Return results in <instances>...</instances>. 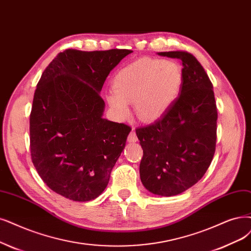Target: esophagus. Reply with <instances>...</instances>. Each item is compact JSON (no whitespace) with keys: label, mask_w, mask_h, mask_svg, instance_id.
<instances>
[{"label":"esophagus","mask_w":251,"mask_h":251,"mask_svg":"<svg viewBox=\"0 0 251 251\" xmlns=\"http://www.w3.org/2000/svg\"><path fill=\"white\" fill-rule=\"evenodd\" d=\"M136 141H137V136H136L135 130H134V129H132L131 132L129 133V135H128V142H130V143H135Z\"/></svg>","instance_id":"obj_1"}]
</instances>
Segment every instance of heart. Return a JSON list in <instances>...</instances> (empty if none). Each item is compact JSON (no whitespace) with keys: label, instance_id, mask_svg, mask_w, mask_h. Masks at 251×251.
Masks as SVG:
<instances>
[{"label":"heart","instance_id":"heart-1","mask_svg":"<svg viewBox=\"0 0 251 251\" xmlns=\"http://www.w3.org/2000/svg\"><path fill=\"white\" fill-rule=\"evenodd\" d=\"M183 81L180 65L170 60L141 59L121 69L106 94L115 114L126 119L128 103H134L137 116L145 121L160 118L178 97Z\"/></svg>","mask_w":251,"mask_h":251}]
</instances>
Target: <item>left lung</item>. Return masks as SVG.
Instances as JSON below:
<instances>
[{"mask_svg":"<svg viewBox=\"0 0 251 251\" xmlns=\"http://www.w3.org/2000/svg\"><path fill=\"white\" fill-rule=\"evenodd\" d=\"M158 54L181 60L183 81L162 117L136 129L144 151L140 176L151 193L173 197L193 186L209 169L216 147L217 108L212 82L196 57L187 51Z\"/></svg>","mask_w":251,"mask_h":251,"instance_id":"left-lung-1","label":"left lung"}]
</instances>
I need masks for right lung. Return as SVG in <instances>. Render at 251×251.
Returning <instances> with one entry per match:
<instances>
[{"mask_svg": "<svg viewBox=\"0 0 251 251\" xmlns=\"http://www.w3.org/2000/svg\"><path fill=\"white\" fill-rule=\"evenodd\" d=\"M129 50L60 52L43 71L30 116L35 169L48 186L75 201L98 198L131 128L102 118L103 83Z\"/></svg>", "mask_w": 251, "mask_h": 251, "instance_id": "add662e5", "label": "right lung"}]
</instances>
